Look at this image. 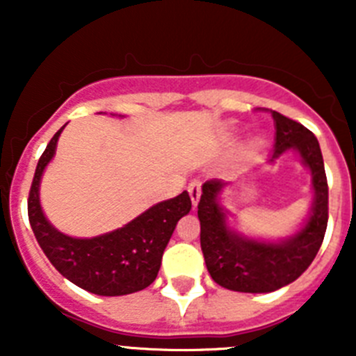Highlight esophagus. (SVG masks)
Wrapping results in <instances>:
<instances>
[{
    "mask_svg": "<svg viewBox=\"0 0 356 356\" xmlns=\"http://www.w3.org/2000/svg\"><path fill=\"white\" fill-rule=\"evenodd\" d=\"M187 191H188V196H191V200H193L194 205H197V201H200V197H201V181L193 180L191 184H188Z\"/></svg>",
    "mask_w": 356,
    "mask_h": 356,
    "instance_id": "34e87169",
    "label": "esophagus"
}]
</instances>
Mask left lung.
Segmentation results:
<instances>
[{
  "label": "left lung",
  "instance_id": "1",
  "mask_svg": "<svg viewBox=\"0 0 356 356\" xmlns=\"http://www.w3.org/2000/svg\"><path fill=\"white\" fill-rule=\"evenodd\" d=\"M267 112H271L276 122L271 160L291 147L298 151L312 171L316 201L300 234L285 242L269 244L248 241L228 229L225 212L216 201L225 184L217 178L203 184V194L197 203L201 250L213 282L229 291L273 292L300 278L316 259L328 225V181L316 135L301 122L292 121L275 110Z\"/></svg>",
  "mask_w": 356,
  "mask_h": 356
}]
</instances>
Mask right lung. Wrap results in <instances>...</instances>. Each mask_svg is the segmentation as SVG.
<instances>
[{
    "label": "right lung",
    "mask_w": 356,
    "mask_h": 356,
    "mask_svg": "<svg viewBox=\"0 0 356 356\" xmlns=\"http://www.w3.org/2000/svg\"><path fill=\"white\" fill-rule=\"evenodd\" d=\"M64 127L40 155L28 194V219L37 242L56 271L85 291L99 296L143 291L155 282L176 222L193 207L191 197L184 191L180 196L151 207L127 226L99 237L72 238L56 232L40 210L39 184Z\"/></svg>",
    "instance_id": "1"
}]
</instances>
